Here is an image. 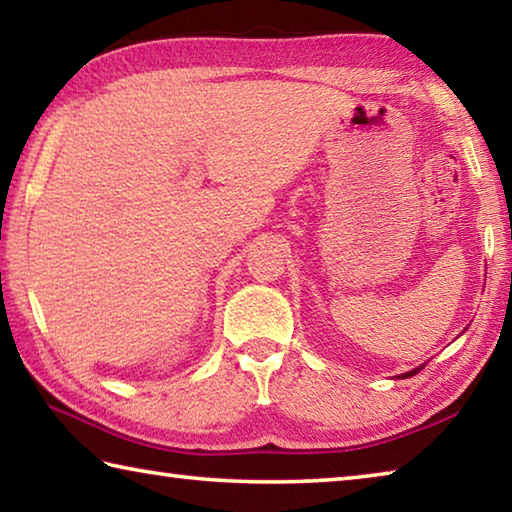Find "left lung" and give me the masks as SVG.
I'll list each match as a JSON object with an SVG mask.
<instances>
[{
	"label": "left lung",
	"mask_w": 512,
	"mask_h": 512,
	"mask_svg": "<svg viewBox=\"0 0 512 512\" xmlns=\"http://www.w3.org/2000/svg\"><path fill=\"white\" fill-rule=\"evenodd\" d=\"M422 368H424V366H420V368H415V370H411V372H404V375H402L400 379H406V377H413V375H418V372H420Z\"/></svg>",
	"instance_id": "obj_1"
}]
</instances>
